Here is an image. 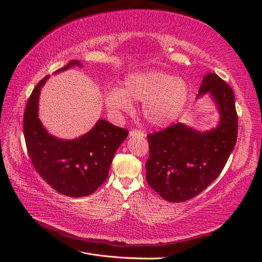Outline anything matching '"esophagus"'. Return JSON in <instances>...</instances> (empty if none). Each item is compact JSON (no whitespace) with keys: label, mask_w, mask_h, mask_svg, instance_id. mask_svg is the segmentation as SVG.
<instances>
[{"label":"esophagus","mask_w":262,"mask_h":262,"mask_svg":"<svg viewBox=\"0 0 262 262\" xmlns=\"http://www.w3.org/2000/svg\"><path fill=\"white\" fill-rule=\"evenodd\" d=\"M130 137H145V134L143 131H140V130H131L130 131Z\"/></svg>","instance_id":"esophagus-1"}]
</instances>
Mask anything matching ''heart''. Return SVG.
<instances>
[{"instance_id": "1", "label": "heart", "mask_w": 262, "mask_h": 262, "mask_svg": "<svg viewBox=\"0 0 262 262\" xmlns=\"http://www.w3.org/2000/svg\"><path fill=\"white\" fill-rule=\"evenodd\" d=\"M190 85L181 76L162 70L149 69L125 76L123 87L110 90L106 105L110 112H130L132 100L143 101L142 114L145 120L156 128L175 122L188 104Z\"/></svg>"}]
</instances>
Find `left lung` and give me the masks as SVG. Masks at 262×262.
<instances>
[{
    "label": "left lung",
    "instance_id": "1",
    "mask_svg": "<svg viewBox=\"0 0 262 262\" xmlns=\"http://www.w3.org/2000/svg\"><path fill=\"white\" fill-rule=\"evenodd\" d=\"M208 94L220 120L215 128L199 131L178 122L147 136L146 180L163 199L184 202L202 192L217 178L235 147L238 118L231 86L216 74L203 77L196 97Z\"/></svg>",
    "mask_w": 262,
    "mask_h": 262
}]
</instances>
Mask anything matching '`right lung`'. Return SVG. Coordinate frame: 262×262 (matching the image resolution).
<instances>
[{
  "mask_svg": "<svg viewBox=\"0 0 262 262\" xmlns=\"http://www.w3.org/2000/svg\"><path fill=\"white\" fill-rule=\"evenodd\" d=\"M76 66L82 68V63L72 60L55 73ZM49 77L47 75L36 85L24 114V137L29 157L39 175L58 192L75 198L92 194L106 181L116 150L129 131L99 119L92 130L76 139L53 137L38 114L41 87Z\"/></svg>",
  "mask_w": 262,
  "mask_h": 262,
  "instance_id": "right-lung-1",
  "label": "right lung"
}]
</instances>
